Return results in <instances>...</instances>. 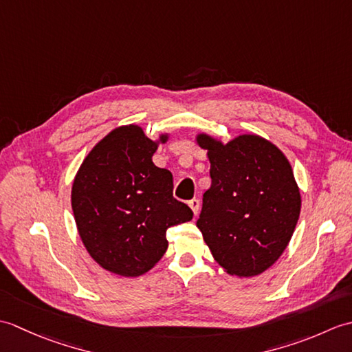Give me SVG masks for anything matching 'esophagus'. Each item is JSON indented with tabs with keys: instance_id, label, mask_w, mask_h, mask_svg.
<instances>
[{
	"instance_id": "esophagus-1",
	"label": "esophagus",
	"mask_w": 352,
	"mask_h": 352,
	"mask_svg": "<svg viewBox=\"0 0 352 352\" xmlns=\"http://www.w3.org/2000/svg\"><path fill=\"white\" fill-rule=\"evenodd\" d=\"M189 207L192 208V212H193V214H198V212H199V199H197V198H193V199H190L189 201Z\"/></svg>"
}]
</instances>
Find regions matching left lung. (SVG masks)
I'll list each match as a JSON object with an SVG mask.
<instances>
[{
  "label": "left lung",
  "mask_w": 352,
  "mask_h": 352,
  "mask_svg": "<svg viewBox=\"0 0 352 352\" xmlns=\"http://www.w3.org/2000/svg\"><path fill=\"white\" fill-rule=\"evenodd\" d=\"M212 186L197 227L230 275L254 276L271 267L289 245L301 212L300 188L287 157L257 134L222 144L199 133Z\"/></svg>",
  "instance_id": "left-lung-1"
}]
</instances>
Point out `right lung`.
<instances>
[{"label": "right lung", "instance_id": "obj_1", "mask_svg": "<svg viewBox=\"0 0 352 352\" xmlns=\"http://www.w3.org/2000/svg\"><path fill=\"white\" fill-rule=\"evenodd\" d=\"M169 134L151 140L139 125H122L96 144L72 183L71 204L78 234L101 267L139 276L168 250L166 230L193 218L172 197L174 178L153 155Z\"/></svg>", "mask_w": 352, "mask_h": 352}]
</instances>
